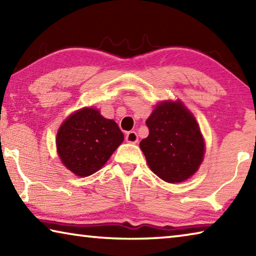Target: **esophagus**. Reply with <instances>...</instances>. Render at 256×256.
Returning <instances> with one entry per match:
<instances>
[{
    "mask_svg": "<svg viewBox=\"0 0 256 256\" xmlns=\"http://www.w3.org/2000/svg\"><path fill=\"white\" fill-rule=\"evenodd\" d=\"M125 140H126V142H128V144H138V138L136 132L134 131L128 132L126 136H125Z\"/></svg>",
    "mask_w": 256,
    "mask_h": 256,
    "instance_id": "obj_1",
    "label": "esophagus"
}]
</instances>
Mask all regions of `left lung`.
Returning <instances> with one entry per match:
<instances>
[{"mask_svg":"<svg viewBox=\"0 0 256 256\" xmlns=\"http://www.w3.org/2000/svg\"><path fill=\"white\" fill-rule=\"evenodd\" d=\"M146 124L149 136L140 148L150 170L168 183L188 180L204 156V141L192 112L180 102H159Z\"/></svg>","mask_w":256,"mask_h":256,"instance_id":"8db88e82","label":"left lung"}]
</instances>
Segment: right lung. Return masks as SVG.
Here are the masks:
<instances>
[{"instance_id":"obj_1","label":"right lung","mask_w":256,"mask_h":256,"mask_svg":"<svg viewBox=\"0 0 256 256\" xmlns=\"http://www.w3.org/2000/svg\"><path fill=\"white\" fill-rule=\"evenodd\" d=\"M124 136L112 120L96 108L86 107L64 120L56 136V148L68 170L81 177L100 170L122 144Z\"/></svg>"}]
</instances>
